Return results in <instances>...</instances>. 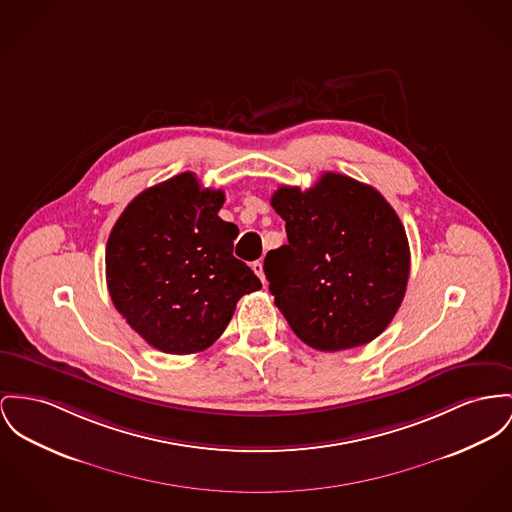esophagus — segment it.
<instances>
[{
  "instance_id": "34e87169",
  "label": "esophagus",
  "mask_w": 512,
  "mask_h": 512,
  "mask_svg": "<svg viewBox=\"0 0 512 512\" xmlns=\"http://www.w3.org/2000/svg\"><path fill=\"white\" fill-rule=\"evenodd\" d=\"M252 270H254V273H256V275H258V277H260V281H262V283H264V281H266V275H264V264H262V262H260V260H258V262H254V264H252Z\"/></svg>"
}]
</instances>
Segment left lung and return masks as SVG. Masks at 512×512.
I'll use <instances>...</instances> for the list:
<instances>
[{"instance_id":"1","label":"left lung","mask_w":512,"mask_h":512,"mask_svg":"<svg viewBox=\"0 0 512 512\" xmlns=\"http://www.w3.org/2000/svg\"><path fill=\"white\" fill-rule=\"evenodd\" d=\"M272 207L287 244L264 272L291 330L318 351H341L380 336L404 301L406 229L382 194L345 174L324 172L308 188L281 186Z\"/></svg>"}]
</instances>
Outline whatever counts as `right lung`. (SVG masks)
I'll list each match as a JSON object with an SVG mask.
<instances>
[{"label": "right lung", "instance_id": "add662e5", "mask_svg": "<svg viewBox=\"0 0 512 512\" xmlns=\"http://www.w3.org/2000/svg\"><path fill=\"white\" fill-rule=\"evenodd\" d=\"M223 202V190L182 172L143 190L110 231V299L163 353L204 351L225 332L240 297L262 287L233 256L239 227L217 215Z\"/></svg>", "mask_w": 512, "mask_h": 512}]
</instances>
